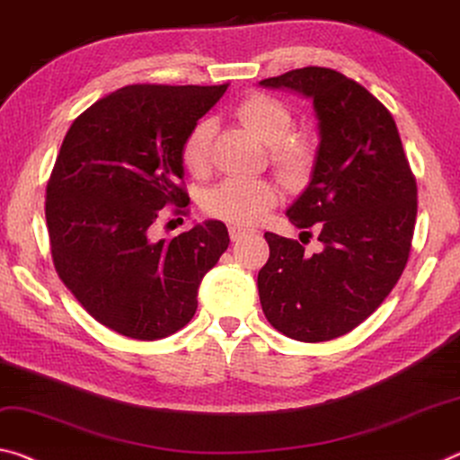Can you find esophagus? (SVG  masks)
<instances>
[{"label": "esophagus", "mask_w": 460, "mask_h": 460, "mask_svg": "<svg viewBox=\"0 0 460 460\" xmlns=\"http://www.w3.org/2000/svg\"><path fill=\"white\" fill-rule=\"evenodd\" d=\"M245 233H250L245 227H239V225H233V227H229V235L233 242H237V239H242Z\"/></svg>", "instance_id": "obj_1"}]
</instances>
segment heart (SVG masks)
Returning a JSON list of instances; mask_svg holds the SVG:
<instances>
[{
  "mask_svg": "<svg viewBox=\"0 0 460 460\" xmlns=\"http://www.w3.org/2000/svg\"><path fill=\"white\" fill-rule=\"evenodd\" d=\"M237 119L256 135L261 143L270 145V157L282 178L301 180L309 172L313 149L301 135H288L293 128V114L280 100L266 93H252L237 106ZM210 120H199L181 143V164L194 176L207 173L210 165ZM279 202V188L268 180L229 178L217 184L207 194V210L223 221L252 225L264 218L270 208Z\"/></svg>",
  "mask_w": 460,
  "mask_h": 460,
  "instance_id": "obj_1",
  "label": "heart"
}]
</instances>
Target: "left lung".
<instances>
[{
  "mask_svg": "<svg viewBox=\"0 0 460 460\" xmlns=\"http://www.w3.org/2000/svg\"><path fill=\"white\" fill-rule=\"evenodd\" d=\"M260 85L313 102L315 162L287 217L303 233L315 225L323 245L309 256L295 239L266 233L261 311L293 340L340 338L378 309L403 272L418 213L415 178L391 112L354 79L303 67Z\"/></svg>",
  "mask_w": 460,
  "mask_h": 460,
  "instance_id": "obj_1",
  "label": "left lung"
}]
</instances>
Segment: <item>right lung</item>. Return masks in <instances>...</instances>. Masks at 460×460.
I'll return each instance as SVG.
<instances>
[{"label":"right lung","instance_id":"right-lung-1","mask_svg":"<svg viewBox=\"0 0 460 460\" xmlns=\"http://www.w3.org/2000/svg\"><path fill=\"white\" fill-rule=\"evenodd\" d=\"M227 90L137 84L73 120L47 186V227L59 279L102 325L162 340L199 307V287L229 245L225 223L151 237L159 210L186 207L181 143Z\"/></svg>","mask_w":460,"mask_h":460}]
</instances>
